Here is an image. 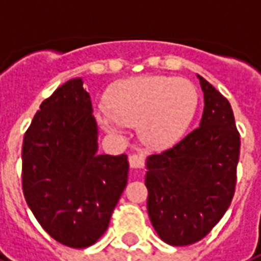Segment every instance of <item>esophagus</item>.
<instances>
[{
    "instance_id": "34e87169",
    "label": "esophagus",
    "mask_w": 261,
    "mask_h": 261,
    "mask_svg": "<svg viewBox=\"0 0 261 261\" xmlns=\"http://www.w3.org/2000/svg\"><path fill=\"white\" fill-rule=\"evenodd\" d=\"M129 165L132 169H143L145 168V159L141 154H130L129 156Z\"/></svg>"
}]
</instances>
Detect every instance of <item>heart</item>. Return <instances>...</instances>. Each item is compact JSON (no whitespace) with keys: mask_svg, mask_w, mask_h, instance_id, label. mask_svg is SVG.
I'll list each match as a JSON object with an SVG mask.
<instances>
[{"mask_svg":"<svg viewBox=\"0 0 261 261\" xmlns=\"http://www.w3.org/2000/svg\"><path fill=\"white\" fill-rule=\"evenodd\" d=\"M108 105L96 113L105 130L123 135L127 125L138 123L145 145L165 149L186 135L197 111L199 93L186 78L145 75L116 82L109 89Z\"/></svg>","mask_w":261,"mask_h":261,"instance_id":"b5f03b06","label":"heart"}]
</instances>
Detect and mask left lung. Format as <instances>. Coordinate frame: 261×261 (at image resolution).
Instances as JSON below:
<instances>
[{"label":"left lung","instance_id":"left-lung-1","mask_svg":"<svg viewBox=\"0 0 261 261\" xmlns=\"http://www.w3.org/2000/svg\"><path fill=\"white\" fill-rule=\"evenodd\" d=\"M204 108L199 127L146 159L148 213L170 246L193 244L229 209L236 186L240 135L229 100L197 75Z\"/></svg>","mask_w":261,"mask_h":261}]
</instances>
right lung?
<instances>
[{
  "label": "right lung",
  "mask_w": 261,
  "mask_h": 261,
  "mask_svg": "<svg viewBox=\"0 0 261 261\" xmlns=\"http://www.w3.org/2000/svg\"><path fill=\"white\" fill-rule=\"evenodd\" d=\"M84 79H69L37 111L22 143L28 207L59 243L85 249L108 229L126 188V154L98 153V125Z\"/></svg>",
  "instance_id": "obj_1"
}]
</instances>
